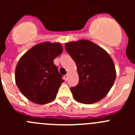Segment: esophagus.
<instances>
[{
	"instance_id": "obj_1",
	"label": "esophagus",
	"mask_w": 135,
	"mask_h": 135,
	"mask_svg": "<svg viewBox=\"0 0 135 135\" xmlns=\"http://www.w3.org/2000/svg\"><path fill=\"white\" fill-rule=\"evenodd\" d=\"M68 78V74L65 75V76H64V79H65V80H67Z\"/></svg>"
}]
</instances>
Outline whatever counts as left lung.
Masks as SVG:
<instances>
[{
  "mask_svg": "<svg viewBox=\"0 0 135 135\" xmlns=\"http://www.w3.org/2000/svg\"><path fill=\"white\" fill-rule=\"evenodd\" d=\"M65 50L76 63L79 82L71 87L76 101L92 104L108 95L116 77L115 65L108 53L89 40L65 44Z\"/></svg>",
  "mask_w": 135,
  "mask_h": 135,
  "instance_id": "8db88e82",
  "label": "left lung"
}]
</instances>
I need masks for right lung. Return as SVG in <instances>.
Instances as JSON below:
<instances>
[{
    "label": "right lung",
    "instance_id": "right-lung-1",
    "mask_svg": "<svg viewBox=\"0 0 135 135\" xmlns=\"http://www.w3.org/2000/svg\"><path fill=\"white\" fill-rule=\"evenodd\" d=\"M62 52L59 42H44L32 46L20 58L15 68V82L27 99L43 105L55 99L64 80L53 60Z\"/></svg>",
    "mask_w": 135,
    "mask_h": 135
}]
</instances>
